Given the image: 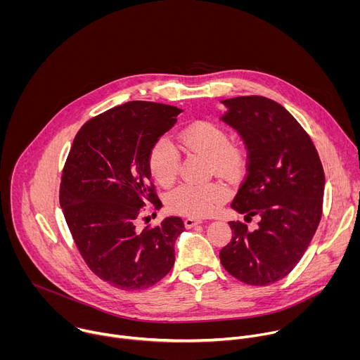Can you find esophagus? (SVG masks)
<instances>
[{
  "mask_svg": "<svg viewBox=\"0 0 360 360\" xmlns=\"http://www.w3.org/2000/svg\"><path fill=\"white\" fill-rule=\"evenodd\" d=\"M184 224H185L186 228H193V226L202 224V219H198V218H186V219L184 221Z\"/></svg>",
  "mask_w": 360,
  "mask_h": 360,
  "instance_id": "esophagus-1",
  "label": "esophagus"
}]
</instances>
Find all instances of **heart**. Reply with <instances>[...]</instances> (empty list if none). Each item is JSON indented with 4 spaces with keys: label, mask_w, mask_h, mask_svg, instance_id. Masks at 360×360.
<instances>
[{
    "label": "heart",
    "mask_w": 360,
    "mask_h": 360,
    "mask_svg": "<svg viewBox=\"0 0 360 360\" xmlns=\"http://www.w3.org/2000/svg\"><path fill=\"white\" fill-rule=\"evenodd\" d=\"M179 143L186 152H195L208 158L212 169L222 175H232L243 165V150L229 142L228 132L211 121H198L179 134ZM179 155L167 139H158L149 150L148 168L158 184L171 185L178 174ZM228 191L221 184L181 185L167 199L172 212L186 217L211 215L225 200Z\"/></svg>",
    "instance_id": "obj_1"
}]
</instances>
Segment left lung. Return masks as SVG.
Instances as JSON below:
<instances>
[{"label": "left lung", "instance_id": "left-lung-1", "mask_svg": "<svg viewBox=\"0 0 360 360\" xmlns=\"http://www.w3.org/2000/svg\"><path fill=\"white\" fill-rule=\"evenodd\" d=\"M222 104L221 120L248 150V172L231 207L259 222L255 231L229 222L232 239L219 258L236 279L265 286L285 278L309 246L322 217L325 172L309 135L278 102L252 95Z\"/></svg>", "mask_w": 360, "mask_h": 360}]
</instances>
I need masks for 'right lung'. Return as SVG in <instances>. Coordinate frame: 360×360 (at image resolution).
Here are the masks:
<instances>
[{"mask_svg":"<svg viewBox=\"0 0 360 360\" xmlns=\"http://www.w3.org/2000/svg\"><path fill=\"white\" fill-rule=\"evenodd\" d=\"M181 112L157 102H127L89 120L70 150L61 208L89 269L115 288L152 286L175 264L182 219L168 217L142 231L136 222L145 202L158 199L148 168L149 150Z\"/></svg>","mask_w":360,"mask_h":360,"instance_id":"1","label":"right lung"}]
</instances>
